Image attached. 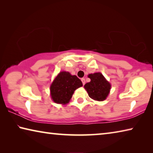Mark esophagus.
<instances>
[{
    "instance_id": "esophagus-1",
    "label": "esophagus",
    "mask_w": 153,
    "mask_h": 153,
    "mask_svg": "<svg viewBox=\"0 0 153 153\" xmlns=\"http://www.w3.org/2000/svg\"><path fill=\"white\" fill-rule=\"evenodd\" d=\"M81 80H82V82L83 85H84L85 83H86V81H85V79H84V78H82Z\"/></svg>"
}]
</instances>
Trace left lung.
Instances as JSON below:
<instances>
[{"instance_id": "obj_1", "label": "left lung", "mask_w": 153, "mask_h": 153, "mask_svg": "<svg viewBox=\"0 0 153 153\" xmlns=\"http://www.w3.org/2000/svg\"><path fill=\"white\" fill-rule=\"evenodd\" d=\"M90 82L84 85V88L89 97L98 101H102L107 97L110 92L111 84L100 73L89 74Z\"/></svg>"}]
</instances>
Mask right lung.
<instances>
[{"label":"right lung","mask_w":153,"mask_h":153,"mask_svg":"<svg viewBox=\"0 0 153 153\" xmlns=\"http://www.w3.org/2000/svg\"><path fill=\"white\" fill-rule=\"evenodd\" d=\"M82 86V82L76 76L69 72L61 71L51 86V96L58 104H66L71 99L75 90Z\"/></svg>","instance_id":"add662e5"}]
</instances>
